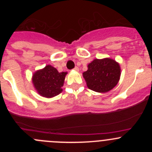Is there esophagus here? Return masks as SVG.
Returning a JSON list of instances; mask_svg holds the SVG:
<instances>
[{
  "instance_id": "esophagus-1",
  "label": "esophagus",
  "mask_w": 152,
  "mask_h": 152,
  "mask_svg": "<svg viewBox=\"0 0 152 152\" xmlns=\"http://www.w3.org/2000/svg\"><path fill=\"white\" fill-rule=\"evenodd\" d=\"M73 70H76V71H79V67H75L74 68H73Z\"/></svg>"
}]
</instances>
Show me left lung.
<instances>
[{
  "instance_id": "8db88e82",
  "label": "left lung",
  "mask_w": 152,
  "mask_h": 152,
  "mask_svg": "<svg viewBox=\"0 0 152 152\" xmlns=\"http://www.w3.org/2000/svg\"><path fill=\"white\" fill-rule=\"evenodd\" d=\"M83 73L89 89L98 93H107L114 88L121 76L119 64L110 58L96 59L87 65Z\"/></svg>"
}]
</instances>
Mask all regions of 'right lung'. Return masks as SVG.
I'll list each match as a JSON object with an SVG mask.
<instances>
[{
	"label": "right lung",
	"instance_id": "add662e5",
	"mask_svg": "<svg viewBox=\"0 0 152 152\" xmlns=\"http://www.w3.org/2000/svg\"><path fill=\"white\" fill-rule=\"evenodd\" d=\"M67 72L59 73L51 65L37 70L32 76L34 87L40 96L52 98L62 93Z\"/></svg>",
	"mask_w": 152,
	"mask_h": 152
}]
</instances>
